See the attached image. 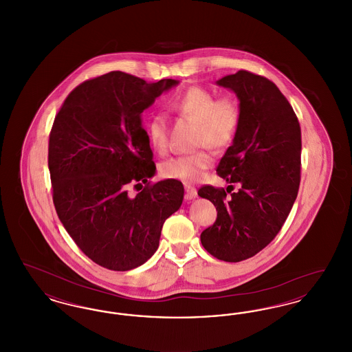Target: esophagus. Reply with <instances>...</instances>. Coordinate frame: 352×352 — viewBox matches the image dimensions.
Listing matches in <instances>:
<instances>
[{"label":"esophagus","mask_w":352,"mask_h":352,"mask_svg":"<svg viewBox=\"0 0 352 352\" xmlns=\"http://www.w3.org/2000/svg\"><path fill=\"white\" fill-rule=\"evenodd\" d=\"M184 190H186V199H187V201H191V199L197 198L198 191H197V188H195L194 186L186 184V186H184Z\"/></svg>","instance_id":"esophagus-1"}]
</instances>
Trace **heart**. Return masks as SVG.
<instances>
[{
    "label": "heart",
    "instance_id": "b5f03b06",
    "mask_svg": "<svg viewBox=\"0 0 352 352\" xmlns=\"http://www.w3.org/2000/svg\"><path fill=\"white\" fill-rule=\"evenodd\" d=\"M168 107L198 122V144L208 145L217 151L227 148L232 141L240 124V104L232 96L217 98L203 87H190L173 96ZM146 132L151 146L158 153L168 149V120L164 115H151ZM212 155L207 151L173 157L164 162L161 173L170 179L195 182L201 173L212 165Z\"/></svg>",
    "mask_w": 352,
    "mask_h": 352
}]
</instances>
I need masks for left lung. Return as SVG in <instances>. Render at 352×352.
<instances>
[{
  "mask_svg": "<svg viewBox=\"0 0 352 352\" xmlns=\"http://www.w3.org/2000/svg\"><path fill=\"white\" fill-rule=\"evenodd\" d=\"M217 84L232 91L240 104L237 132L217 171L240 188L231 197L228 188H199L198 195L218 211L201 241L219 260L237 263L268 245L294 204L301 179V128L289 101L267 78L241 69Z\"/></svg>",
  "mask_w": 352,
  "mask_h": 352,
  "instance_id": "8db88e82",
  "label": "left lung"
}]
</instances>
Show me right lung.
<instances>
[{
    "label": "right lung",
    "instance_id": "1",
    "mask_svg": "<svg viewBox=\"0 0 352 352\" xmlns=\"http://www.w3.org/2000/svg\"><path fill=\"white\" fill-rule=\"evenodd\" d=\"M178 84L112 71L78 85L54 120L49 170L56 214L84 254L104 268L124 272L146 263L165 220L182 204V182L149 184L155 165L141 118ZM144 184L137 196L127 192Z\"/></svg>",
    "mask_w": 352,
    "mask_h": 352
}]
</instances>
